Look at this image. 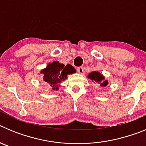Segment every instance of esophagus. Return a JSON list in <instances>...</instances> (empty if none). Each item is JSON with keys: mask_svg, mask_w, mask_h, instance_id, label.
<instances>
[{"mask_svg": "<svg viewBox=\"0 0 146 146\" xmlns=\"http://www.w3.org/2000/svg\"><path fill=\"white\" fill-rule=\"evenodd\" d=\"M77 71L79 74H83V73H84V69H83V67L82 66L78 67L77 69Z\"/></svg>", "mask_w": 146, "mask_h": 146, "instance_id": "34e87169", "label": "esophagus"}]
</instances>
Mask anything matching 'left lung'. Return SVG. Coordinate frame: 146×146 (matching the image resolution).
<instances>
[{
    "label": "left lung",
    "mask_w": 146,
    "mask_h": 146,
    "mask_svg": "<svg viewBox=\"0 0 146 146\" xmlns=\"http://www.w3.org/2000/svg\"><path fill=\"white\" fill-rule=\"evenodd\" d=\"M88 78L94 80L95 82H97L98 83L100 84L101 86H106L108 85V81L104 80V78L100 72H92L91 73L88 74Z\"/></svg>",
    "instance_id": "1"
}]
</instances>
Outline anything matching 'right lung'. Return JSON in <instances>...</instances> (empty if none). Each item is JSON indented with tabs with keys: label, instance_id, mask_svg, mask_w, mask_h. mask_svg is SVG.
<instances>
[{
	"label": "right lung",
	"instance_id": "1",
	"mask_svg": "<svg viewBox=\"0 0 146 146\" xmlns=\"http://www.w3.org/2000/svg\"><path fill=\"white\" fill-rule=\"evenodd\" d=\"M75 72L74 67L70 64L64 66L59 62L54 61L43 69L42 73L44 74V81L50 84L53 90H57L58 86L67 78V74H73Z\"/></svg>",
	"mask_w": 146,
	"mask_h": 146
}]
</instances>
